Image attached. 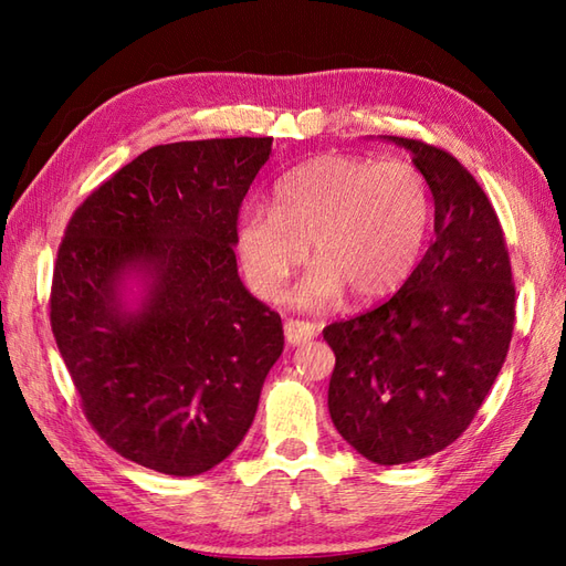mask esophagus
<instances>
[{"label":"esophagus","instance_id":"obj_1","mask_svg":"<svg viewBox=\"0 0 566 566\" xmlns=\"http://www.w3.org/2000/svg\"><path fill=\"white\" fill-rule=\"evenodd\" d=\"M316 331L318 328L314 326V323H308V321L290 318V321L284 323V338H286V343H290V345H304V343H308L316 335Z\"/></svg>","mask_w":566,"mask_h":566}]
</instances>
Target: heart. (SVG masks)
Masks as SVG:
<instances>
[{
  "instance_id": "obj_1",
  "label": "heart",
  "mask_w": 566,
  "mask_h": 566,
  "mask_svg": "<svg viewBox=\"0 0 566 566\" xmlns=\"http://www.w3.org/2000/svg\"><path fill=\"white\" fill-rule=\"evenodd\" d=\"M430 223V187L408 160L318 155L286 172L274 207L250 201L238 219V252L250 290L276 302L292 272L316 264L296 298L306 306L345 292L357 304L391 296L413 272Z\"/></svg>"
}]
</instances>
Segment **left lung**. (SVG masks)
<instances>
[{
	"label": "left lung",
	"mask_w": 566,
	"mask_h": 566,
	"mask_svg": "<svg viewBox=\"0 0 566 566\" xmlns=\"http://www.w3.org/2000/svg\"><path fill=\"white\" fill-rule=\"evenodd\" d=\"M413 153L436 199V240L387 302L323 328L335 353V428L377 464L423 460L472 423L506 363L515 284L503 228L482 185L438 146Z\"/></svg>",
	"instance_id": "obj_1"
}]
</instances>
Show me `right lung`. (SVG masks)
Wrapping results in <instances>:
<instances>
[{
    "label": "right lung",
    "instance_id": "obj_1",
    "mask_svg": "<svg viewBox=\"0 0 566 566\" xmlns=\"http://www.w3.org/2000/svg\"><path fill=\"white\" fill-rule=\"evenodd\" d=\"M272 138L155 146L70 216L51 284V328L97 436L172 476L223 462L255 418L284 350L282 318L238 276V213ZM126 266L151 274L126 315Z\"/></svg>",
    "mask_w": 566,
    "mask_h": 566
}]
</instances>
